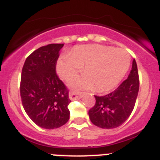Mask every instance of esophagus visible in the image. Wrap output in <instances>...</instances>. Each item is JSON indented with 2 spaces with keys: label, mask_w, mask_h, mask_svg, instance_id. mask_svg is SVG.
<instances>
[{
  "label": "esophagus",
  "mask_w": 160,
  "mask_h": 160,
  "mask_svg": "<svg viewBox=\"0 0 160 160\" xmlns=\"http://www.w3.org/2000/svg\"><path fill=\"white\" fill-rule=\"evenodd\" d=\"M82 96V93L74 92V91H70L69 93V98H70V100H75L78 99V98H81Z\"/></svg>",
  "instance_id": "obj_1"
}]
</instances>
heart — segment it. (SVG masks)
<instances>
[{"instance_id":"1","label":"heart","mask_w":160,"mask_h":160,"mask_svg":"<svg viewBox=\"0 0 160 160\" xmlns=\"http://www.w3.org/2000/svg\"><path fill=\"white\" fill-rule=\"evenodd\" d=\"M130 55L122 49L101 45L78 46L70 54L61 55L57 72L63 79L75 75L82 66V77L73 78L70 86L75 89H92L103 92L120 82L130 66Z\"/></svg>"}]
</instances>
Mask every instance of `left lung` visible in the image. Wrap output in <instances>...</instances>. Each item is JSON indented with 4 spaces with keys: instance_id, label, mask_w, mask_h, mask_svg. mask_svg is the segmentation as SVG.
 I'll return each mask as SVG.
<instances>
[{
    "instance_id": "obj_1",
    "label": "left lung",
    "mask_w": 160,
    "mask_h": 160,
    "mask_svg": "<svg viewBox=\"0 0 160 160\" xmlns=\"http://www.w3.org/2000/svg\"><path fill=\"white\" fill-rule=\"evenodd\" d=\"M139 88L138 68L135 60L128 78L113 92L104 96L94 95L96 102L89 111L90 119L98 128H118L128 119L135 107Z\"/></svg>"
}]
</instances>
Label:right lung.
I'll return each instance as SVG.
<instances>
[{
    "label": "right lung",
    "instance_id": "obj_1",
    "mask_svg": "<svg viewBox=\"0 0 160 160\" xmlns=\"http://www.w3.org/2000/svg\"><path fill=\"white\" fill-rule=\"evenodd\" d=\"M63 46L49 44L38 48L26 58L22 68V106L32 122L45 129L60 128L70 118L69 90L56 73Z\"/></svg>",
    "mask_w": 160,
    "mask_h": 160
}]
</instances>
